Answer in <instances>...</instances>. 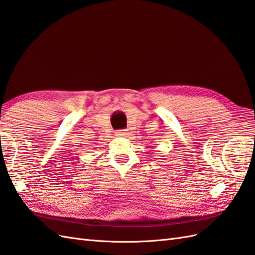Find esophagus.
<instances>
[{
  "label": "esophagus",
  "mask_w": 255,
  "mask_h": 255,
  "mask_svg": "<svg viewBox=\"0 0 255 255\" xmlns=\"http://www.w3.org/2000/svg\"><path fill=\"white\" fill-rule=\"evenodd\" d=\"M116 136H125L126 135V131L125 130H118V131L115 132Z\"/></svg>",
  "instance_id": "34e87169"
}]
</instances>
